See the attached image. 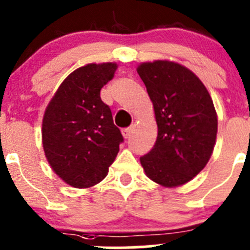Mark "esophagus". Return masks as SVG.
Segmentation results:
<instances>
[{
  "instance_id": "1",
  "label": "esophagus",
  "mask_w": 250,
  "mask_h": 250,
  "mask_svg": "<svg viewBox=\"0 0 250 250\" xmlns=\"http://www.w3.org/2000/svg\"><path fill=\"white\" fill-rule=\"evenodd\" d=\"M121 132H122L123 138H125V139H127V138H129V137H130V134H132V133H133V127L123 128V129L121 130Z\"/></svg>"
}]
</instances>
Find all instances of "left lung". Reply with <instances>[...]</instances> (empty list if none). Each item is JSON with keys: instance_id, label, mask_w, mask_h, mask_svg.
<instances>
[{"instance_id": "obj_1", "label": "left lung", "mask_w": 250, "mask_h": 250, "mask_svg": "<svg viewBox=\"0 0 250 250\" xmlns=\"http://www.w3.org/2000/svg\"><path fill=\"white\" fill-rule=\"evenodd\" d=\"M137 71L158 127L152 150L140 157L141 166L160 185H184L206 167L213 153L218 132L213 100L200 78L178 62H143Z\"/></svg>"}]
</instances>
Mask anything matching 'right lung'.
<instances>
[{
    "instance_id": "right-lung-1",
    "label": "right lung",
    "mask_w": 250,
    "mask_h": 250,
    "mask_svg": "<svg viewBox=\"0 0 250 250\" xmlns=\"http://www.w3.org/2000/svg\"><path fill=\"white\" fill-rule=\"evenodd\" d=\"M116 69L115 62L78 67L62 81L44 112V155L55 174L74 188L100 183L120 151L123 137L100 98Z\"/></svg>"
}]
</instances>
